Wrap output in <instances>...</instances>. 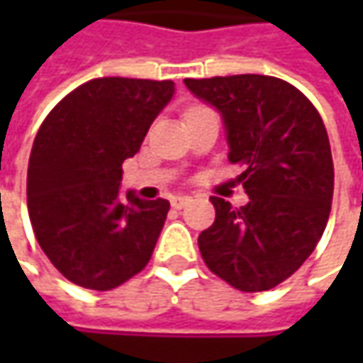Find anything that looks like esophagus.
<instances>
[{"instance_id":"obj_1","label":"esophagus","mask_w":363,"mask_h":363,"mask_svg":"<svg viewBox=\"0 0 363 363\" xmlns=\"http://www.w3.org/2000/svg\"><path fill=\"white\" fill-rule=\"evenodd\" d=\"M189 202H191L189 196H174V198H172V206H174L175 210H182V208L188 206Z\"/></svg>"}]
</instances>
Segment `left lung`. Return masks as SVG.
<instances>
[{"mask_svg": "<svg viewBox=\"0 0 363 363\" xmlns=\"http://www.w3.org/2000/svg\"><path fill=\"white\" fill-rule=\"evenodd\" d=\"M222 115L228 160L248 203L212 196L214 224L198 238L208 269L244 293L269 291L315 250L328 226L333 160L325 125L293 84L262 74L186 78Z\"/></svg>", "mask_w": 363, "mask_h": 363, "instance_id": "8db88e82", "label": "left lung"}]
</instances>
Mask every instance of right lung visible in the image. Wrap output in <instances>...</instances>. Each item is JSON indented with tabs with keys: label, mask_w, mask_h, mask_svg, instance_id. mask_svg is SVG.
<instances>
[{
	"label": "right lung",
	"mask_w": 363,
	"mask_h": 363,
	"mask_svg": "<svg viewBox=\"0 0 363 363\" xmlns=\"http://www.w3.org/2000/svg\"><path fill=\"white\" fill-rule=\"evenodd\" d=\"M172 80L94 78L50 111L28 163L35 240L68 281L111 291L145 269L169 202L119 194L123 161L172 101Z\"/></svg>",
	"instance_id": "right-lung-1"
}]
</instances>
